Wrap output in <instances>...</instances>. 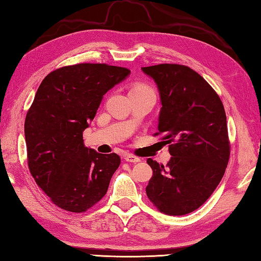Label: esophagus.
<instances>
[{"label":"esophagus","mask_w":261,"mask_h":261,"mask_svg":"<svg viewBox=\"0 0 261 261\" xmlns=\"http://www.w3.org/2000/svg\"><path fill=\"white\" fill-rule=\"evenodd\" d=\"M124 160H125V162L136 164V163H139V162H140V158H138V157L134 156V154H125V156H124Z\"/></svg>","instance_id":"1"}]
</instances>
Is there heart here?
<instances>
[{
  "instance_id": "1",
  "label": "heart",
  "mask_w": 261,
  "mask_h": 261,
  "mask_svg": "<svg viewBox=\"0 0 261 261\" xmlns=\"http://www.w3.org/2000/svg\"><path fill=\"white\" fill-rule=\"evenodd\" d=\"M136 88H142V90H151V88H149L148 86H138Z\"/></svg>"
}]
</instances>
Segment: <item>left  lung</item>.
<instances>
[{
    "label": "left lung",
    "instance_id": "8db88e82",
    "mask_svg": "<svg viewBox=\"0 0 261 261\" xmlns=\"http://www.w3.org/2000/svg\"><path fill=\"white\" fill-rule=\"evenodd\" d=\"M141 69L157 84L162 109L154 136L165 134L171 154L166 167L147 160L153 171L147 196L165 214H188L212 195L228 166L223 104L208 83L187 66L160 64Z\"/></svg>",
    "mask_w": 261,
    "mask_h": 261
}]
</instances>
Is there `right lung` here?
Wrapping results in <instances>:
<instances>
[{
  "mask_svg": "<svg viewBox=\"0 0 261 261\" xmlns=\"http://www.w3.org/2000/svg\"><path fill=\"white\" fill-rule=\"evenodd\" d=\"M130 70L77 64L48 74L25 116L28 166L38 186L58 207L82 213L107 194L121 159L85 147L83 131L103 95Z\"/></svg>",
  "mask_w": 261,
  "mask_h": 261,
  "instance_id": "obj_1",
  "label": "right lung"
}]
</instances>
